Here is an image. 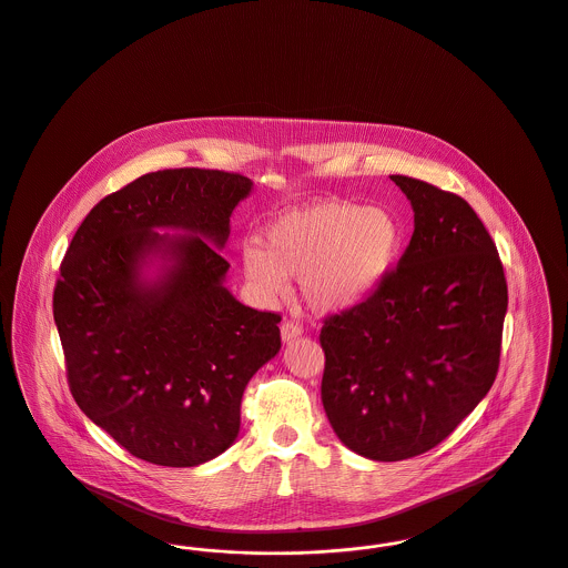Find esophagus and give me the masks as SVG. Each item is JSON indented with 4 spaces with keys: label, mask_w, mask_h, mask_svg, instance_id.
I'll list each match as a JSON object with an SVG mask.
<instances>
[{
    "label": "esophagus",
    "mask_w": 568,
    "mask_h": 568,
    "mask_svg": "<svg viewBox=\"0 0 568 568\" xmlns=\"http://www.w3.org/2000/svg\"><path fill=\"white\" fill-rule=\"evenodd\" d=\"M280 332H282V341L293 342L302 336L303 327L300 323H295V321H284L282 327H280Z\"/></svg>",
    "instance_id": "1"
}]
</instances>
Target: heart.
<instances>
[{
    "label": "heart",
    "mask_w": 568,
    "mask_h": 568,
    "mask_svg": "<svg viewBox=\"0 0 568 568\" xmlns=\"http://www.w3.org/2000/svg\"><path fill=\"white\" fill-rule=\"evenodd\" d=\"M265 250L245 245L241 265L265 302L302 282L305 303L321 314L348 310L371 297L396 265L403 230L378 206L321 200L275 217L263 234Z\"/></svg>",
    "instance_id": "b5f03b06"
}]
</instances>
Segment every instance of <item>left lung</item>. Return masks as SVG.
Returning a JSON list of instances; mask_svg holds the SVG:
<instances>
[{
	"mask_svg": "<svg viewBox=\"0 0 568 568\" xmlns=\"http://www.w3.org/2000/svg\"><path fill=\"white\" fill-rule=\"evenodd\" d=\"M414 206L396 268L364 302L325 318L321 398L342 444L405 460L442 444L499 368L508 288L491 234L456 193L389 176Z\"/></svg>",
	"mask_w": 568,
	"mask_h": 568,
	"instance_id": "8db88e82",
	"label": "left lung"
}]
</instances>
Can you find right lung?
Listing matches in <instances>:
<instances>
[{
	"label": "right lung",
	"mask_w": 568,
	"mask_h": 568,
	"mask_svg": "<svg viewBox=\"0 0 568 568\" xmlns=\"http://www.w3.org/2000/svg\"><path fill=\"white\" fill-rule=\"evenodd\" d=\"M250 191L247 176L224 170L144 174L85 215L60 265L53 318L71 394L142 460L195 467L227 450L245 385L282 346V316L227 293L230 265L214 247ZM149 255L166 261L154 283L141 277Z\"/></svg>",
	"instance_id": "1"
}]
</instances>
